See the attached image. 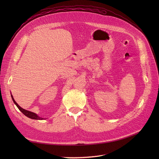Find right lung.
Returning <instances> with one entry per match:
<instances>
[{
  "instance_id": "1",
  "label": "right lung",
  "mask_w": 159,
  "mask_h": 159,
  "mask_svg": "<svg viewBox=\"0 0 159 159\" xmlns=\"http://www.w3.org/2000/svg\"><path fill=\"white\" fill-rule=\"evenodd\" d=\"M11 98H12V99L13 102L14 103V104H15V105H16L17 107L19 109V110H20V111H21L24 115H26V117H28V118H30V119H36V120H42V119H44V118H42V117H39V116H38V115L37 114H36L35 113H33V112L29 111L26 110V109H25L22 108L20 106H19V105L15 102V100L14 99L13 96H12V94H11Z\"/></svg>"
}]
</instances>
